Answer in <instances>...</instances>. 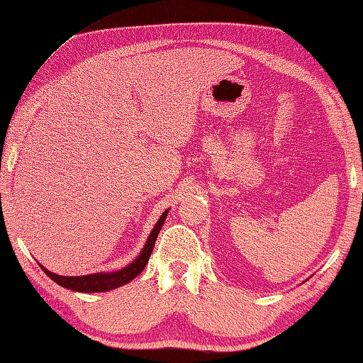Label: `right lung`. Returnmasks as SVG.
<instances>
[{"instance_id": "1", "label": "right lung", "mask_w": 363, "mask_h": 363, "mask_svg": "<svg viewBox=\"0 0 363 363\" xmlns=\"http://www.w3.org/2000/svg\"><path fill=\"white\" fill-rule=\"evenodd\" d=\"M167 213H169V210H166L161 214V218L152 228L149 238H147L144 247L139 252V255L122 269L109 271V272H94V274H87V276H59V274H55V272L48 271L45 266H42V264H39V266L42 268V271L45 272V274L51 280H53V282H56L57 285H61L64 288H69V290H72V291L103 293V291L116 290V288L131 282L133 279L138 277L140 272L144 271L145 264H147V262H149V258L152 255V250L155 247L157 236L161 230L162 224H164Z\"/></svg>"}]
</instances>
